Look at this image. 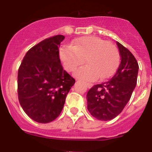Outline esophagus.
<instances>
[{
	"instance_id": "esophagus-1",
	"label": "esophagus",
	"mask_w": 152,
	"mask_h": 152,
	"mask_svg": "<svg viewBox=\"0 0 152 152\" xmlns=\"http://www.w3.org/2000/svg\"><path fill=\"white\" fill-rule=\"evenodd\" d=\"M86 84H87V86H88V88H91L93 87V85H94V84H91V83H86Z\"/></svg>"
}]
</instances>
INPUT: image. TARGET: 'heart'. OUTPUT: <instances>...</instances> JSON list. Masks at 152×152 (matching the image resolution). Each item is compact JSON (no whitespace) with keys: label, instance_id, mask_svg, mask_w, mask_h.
<instances>
[{"label":"heart","instance_id":"obj_1","mask_svg":"<svg viewBox=\"0 0 152 152\" xmlns=\"http://www.w3.org/2000/svg\"><path fill=\"white\" fill-rule=\"evenodd\" d=\"M60 58L68 72H74L85 62L88 64L75 72V77L94 80L100 77L106 79L116 71L119 59L115 45L97 36H84L64 45L60 49Z\"/></svg>","mask_w":152,"mask_h":152}]
</instances>
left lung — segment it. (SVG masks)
<instances>
[{
  "mask_svg": "<svg viewBox=\"0 0 152 152\" xmlns=\"http://www.w3.org/2000/svg\"><path fill=\"white\" fill-rule=\"evenodd\" d=\"M121 61L110 80L91 88L87 94L88 110L94 117L107 121L123 111L137 83L139 64L132 52L116 42Z\"/></svg>",
  "mask_w": 152,
  "mask_h": 152,
  "instance_id": "8db88e82",
  "label": "left lung"
}]
</instances>
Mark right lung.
<instances>
[{
	"mask_svg": "<svg viewBox=\"0 0 152 152\" xmlns=\"http://www.w3.org/2000/svg\"><path fill=\"white\" fill-rule=\"evenodd\" d=\"M62 35L52 36L32 47L18 70V99L34 121L48 123L59 116L75 80L63 69L59 58Z\"/></svg>",
	"mask_w": 152,
	"mask_h": 152,
	"instance_id": "add662e5",
	"label": "right lung"
}]
</instances>
